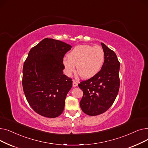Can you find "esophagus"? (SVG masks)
Returning <instances> with one entry per match:
<instances>
[{"label":"esophagus","instance_id":"esophagus-1","mask_svg":"<svg viewBox=\"0 0 148 148\" xmlns=\"http://www.w3.org/2000/svg\"><path fill=\"white\" fill-rule=\"evenodd\" d=\"M77 86H78V83H77V82L73 80V87H76Z\"/></svg>","mask_w":148,"mask_h":148}]
</instances>
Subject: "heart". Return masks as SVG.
Listing matches in <instances>:
<instances>
[{
	"mask_svg": "<svg viewBox=\"0 0 148 148\" xmlns=\"http://www.w3.org/2000/svg\"><path fill=\"white\" fill-rule=\"evenodd\" d=\"M68 59L63 60L65 73L71 76L77 65V74L82 79L87 80L97 75L104 61V52L100 46L77 45L67 54Z\"/></svg>",
	"mask_w": 148,
	"mask_h": 148,
	"instance_id": "b5f03b06",
	"label": "heart"
}]
</instances>
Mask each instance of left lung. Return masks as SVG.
Masks as SVG:
<instances>
[{
  "mask_svg": "<svg viewBox=\"0 0 148 148\" xmlns=\"http://www.w3.org/2000/svg\"><path fill=\"white\" fill-rule=\"evenodd\" d=\"M104 61L99 73L94 77L79 84L83 95L80 106L89 116L102 114L109 108L118 95L120 80V63L115 53L101 43Z\"/></svg>",
  "mask_w": 148,
  "mask_h": 148,
  "instance_id": "left-lung-1",
  "label": "left lung"
}]
</instances>
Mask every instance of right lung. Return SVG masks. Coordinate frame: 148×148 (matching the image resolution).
Listing matches in <instances>:
<instances>
[{
    "label": "right lung",
    "mask_w": 148,
    "mask_h": 148,
    "mask_svg": "<svg viewBox=\"0 0 148 148\" xmlns=\"http://www.w3.org/2000/svg\"><path fill=\"white\" fill-rule=\"evenodd\" d=\"M72 47L64 42L45 38L30 49L23 68L22 84L33 110L46 118L63 112L72 80L63 74V58Z\"/></svg>",
    "instance_id": "1"
}]
</instances>
